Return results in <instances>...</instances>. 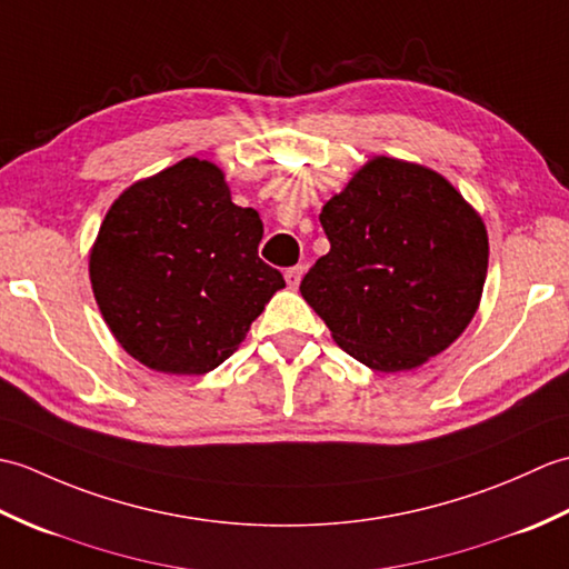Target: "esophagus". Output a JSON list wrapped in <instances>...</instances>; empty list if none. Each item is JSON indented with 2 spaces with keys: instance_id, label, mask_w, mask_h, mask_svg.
<instances>
[{
  "instance_id": "34e87169",
  "label": "esophagus",
  "mask_w": 569,
  "mask_h": 569,
  "mask_svg": "<svg viewBox=\"0 0 569 569\" xmlns=\"http://www.w3.org/2000/svg\"><path fill=\"white\" fill-rule=\"evenodd\" d=\"M303 273H306V266H291V269H286V273H283L286 276V283L291 286V288H298Z\"/></svg>"
}]
</instances>
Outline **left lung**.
<instances>
[{
  "instance_id": "left-lung-1",
  "label": "left lung",
  "mask_w": 569,
  "mask_h": 569,
  "mask_svg": "<svg viewBox=\"0 0 569 569\" xmlns=\"http://www.w3.org/2000/svg\"><path fill=\"white\" fill-rule=\"evenodd\" d=\"M320 224L330 251L300 281L335 342L373 371H408L445 352L479 308L487 227L426 166L377 156Z\"/></svg>"
}]
</instances>
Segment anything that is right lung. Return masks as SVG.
<instances>
[{
	"mask_svg": "<svg viewBox=\"0 0 569 569\" xmlns=\"http://www.w3.org/2000/svg\"><path fill=\"white\" fill-rule=\"evenodd\" d=\"M263 224L239 208L224 173L183 159L127 188L90 251L107 328L143 367L200 377L244 340L281 271L259 259Z\"/></svg>",
	"mask_w": 569,
	"mask_h": 569,
	"instance_id": "right-lung-1",
	"label": "right lung"
}]
</instances>
